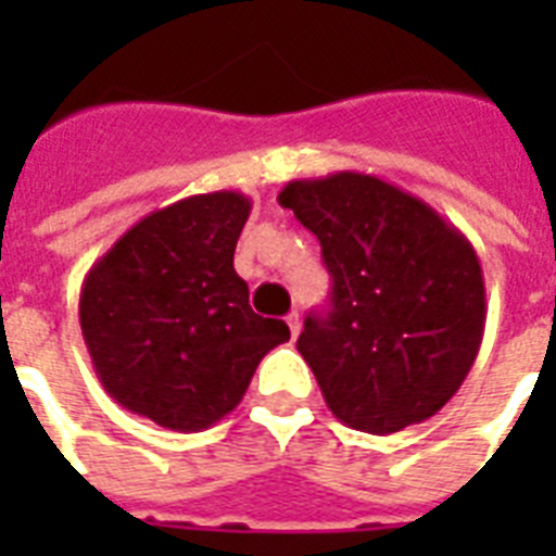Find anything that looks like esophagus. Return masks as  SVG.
<instances>
[{"label":"esophagus","instance_id":"obj_1","mask_svg":"<svg viewBox=\"0 0 556 556\" xmlns=\"http://www.w3.org/2000/svg\"><path fill=\"white\" fill-rule=\"evenodd\" d=\"M286 323H288V329H291V338H300V329H303V320H300V314L296 312H291L286 317Z\"/></svg>","mask_w":556,"mask_h":556}]
</instances>
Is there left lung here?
Instances as JSON below:
<instances>
[{"mask_svg": "<svg viewBox=\"0 0 556 556\" xmlns=\"http://www.w3.org/2000/svg\"><path fill=\"white\" fill-rule=\"evenodd\" d=\"M323 248L331 312L305 317L296 349L352 430L427 421L482 346L484 277L467 236L427 201L366 173L296 178L279 192Z\"/></svg>", "mask_w": 556, "mask_h": 556, "instance_id": "obj_1", "label": "left lung"}]
</instances>
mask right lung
Here are the masks:
<instances>
[{"label":"right lung","instance_id":"right-lung-1","mask_svg":"<svg viewBox=\"0 0 556 556\" xmlns=\"http://www.w3.org/2000/svg\"><path fill=\"white\" fill-rule=\"evenodd\" d=\"M251 199L218 190L132 225L83 279L80 329L100 383L129 413L199 432L233 413L291 331L260 317L233 268Z\"/></svg>","mask_w":556,"mask_h":556}]
</instances>
